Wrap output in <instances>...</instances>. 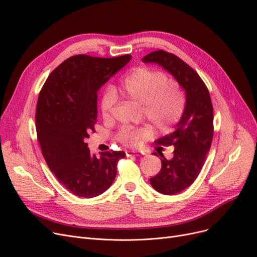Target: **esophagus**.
Returning a JSON list of instances; mask_svg holds the SVG:
<instances>
[{
  "label": "esophagus",
  "mask_w": 257,
  "mask_h": 257,
  "mask_svg": "<svg viewBox=\"0 0 257 257\" xmlns=\"http://www.w3.org/2000/svg\"><path fill=\"white\" fill-rule=\"evenodd\" d=\"M125 154H126V157L131 158V157H138V155H141V152L134 151V150H126Z\"/></svg>",
  "instance_id": "1"
}]
</instances>
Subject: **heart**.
I'll use <instances>...</instances> for the list:
<instances>
[{"mask_svg": "<svg viewBox=\"0 0 257 257\" xmlns=\"http://www.w3.org/2000/svg\"><path fill=\"white\" fill-rule=\"evenodd\" d=\"M121 91L127 98L141 104L145 119L155 127L165 130L180 118L184 108V93L176 81L168 80L160 71L139 66L123 77ZM115 91L108 87L99 100V110L104 119L110 118L116 103ZM149 136L146 127H122L115 135L116 141L123 145L135 147Z\"/></svg>", "mask_w": 257, "mask_h": 257, "instance_id": "heart-1", "label": "heart"}]
</instances>
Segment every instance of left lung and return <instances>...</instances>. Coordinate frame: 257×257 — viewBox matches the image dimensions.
Returning <instances> with one entry per match:
<instances>
[{
    "mask_svg": "<svg viewBox=\"0 0 257 257\" xmlns=\"http://www.w3.org/2000/svg\"><path fill=\"white\" fill-rule=\"evenodd\" d=\"M143 61L165 68L185 91V107L175 131L155 141V144L164 147L174 146V157L166 160L159 153L162 168L150 179L155 191L174 195L189 188L204 165L213 138V107L205 82L180 58L164 50H157L147 54Z\"/></svg>",
    "mask_w": 257,
    "mask_h": 257,
    "instance_id": "8db88e82",
    "label": "left lung"
}]
</instances>
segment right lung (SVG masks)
<instances>
[{
	"instance_id": "obj_1",
	"label": "right lung",
	"mask_w": 257,
	"mask_h": 257,
	"mask_svg": "<svg viewBox=\"0 0 257 257\" xmlns=\"http://www.w3.org/2000/svg\"><path fill=\"white\" fill-rule=\"evenodd\" d=\"M132 56L77 54L48 76L36 106V133L51 172L76 196L95 197L112 184L123 151L91 154L85 143L97 119V91Z\"/></svg>"
}]
</instances>
